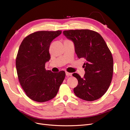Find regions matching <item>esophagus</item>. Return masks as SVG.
I'll list each match as a JSON object with an SVG mask.
<instances>
[{
	"mask_svg": "<svg viewBox=\"0 0 130 130\" xmlns=\"http://www.w3.org/2000/svg\"><path fill=\"white\" fill-rule=\"evenodd\" d=\"M66 75L67 76H72V73H69V72H66Z\"/></svg>",
	"mask_w": 130,
	"mask_h": 130,
	"instance_id": "1",
	"label": "esophagus"
}]
</instances>
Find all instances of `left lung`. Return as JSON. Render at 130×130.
Masks as SVG:
<instances>
[{"instance_id": "8db88e82", "label": "left lung", "mask_w": 130, "mask_h": 130, "mask_svg": "<svg viewBox=\"0 0 130 130\" xmlns=\"http://www.w3.org/2000/svg\"><path fill=\"white\" fill-rule=\"evenodd\" d=\"M63 34L74 43L78 58L86 61L84 77L73 74L78 80L74 88L75 94L86 101L99 99L109 88L113 73L112 55L104 38L99 33L88 29L66 30Z\"/></svg>"}]
</instances>
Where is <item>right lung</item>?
Instances as JSON below:
<instances>
[{
    "instance_id": "1",
    "label": "right lung",
    "mask_w": 130,
    "mask_h": 130,
    "mask_svg": "<svg viewBox=\"0 0 130 130\" xmlns=\"http://www.w3.org/2000/svg\"><path fill=\"white\" fill-rule=\"evenodd\" d=\"M61 33V30L37 31L26 37L19 46L15 60L19 81L34 101L43 103L53 99L64 79V71L53 73L45 68L50 59V43Z\"/></svg>"
}]
</instances>
